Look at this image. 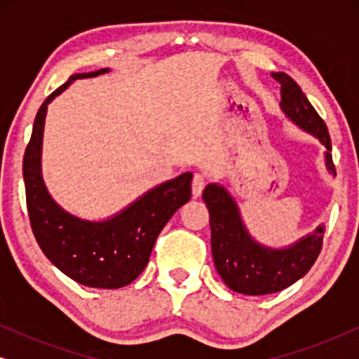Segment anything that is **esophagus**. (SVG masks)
<instances>
[{"instance_id": "1", "label": "esophagus", "mask_w": 359, "mask_h": 359, "mask_svg": "<svg viewBox=\"0 0 359 359\" xmlns=\"http://www.w3.org/2000/svg\"><path fill=\"white\" fill-rule=\"evenodd\" d=\"M205 176L203 173H194L193 176V183H191V188H193V194L194 198H198L203 193V189L205 188Z\"/></svg>"}]
</instances>
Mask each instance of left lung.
Listing matches in <instances>:
<instances>
[{
  "label": "left lung",
  "instance_id": "obj_1",
  "mask_svg": "<svg viewBox=\"0 0 359 359\" xmlns=\"http://www.w3.org/2000/svg\"><path fill=\"white\" fill-rule=\"evenodd\" d=\"M281 85V107L287 117L311 132L325 145L327 168L335 173L332 142L325 122L309 102L301 88L286 73H271ZM203 201L210 222V247L214 264L222 281L235 292L264 296L279 292L301 279L316 263L322 250L323 229L302 238L292 247L269 250L252 240L245 230L238 209L227 191L217 184L205 186Z\"/></svg>",
  "mask_w": 359,
  "mask_h": 359
}]
</instances>
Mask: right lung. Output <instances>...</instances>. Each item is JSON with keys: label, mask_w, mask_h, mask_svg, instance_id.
I'll list each match as a JSON object with an SVG mask.
<instances>
[{"label": "right lung", "mask_w": 359, "mask_h": 359, "mask_svg": "<svg viewBox=\"0 0 359 359\" xmlns=\"http://www.w3.org/2000/svg\"><path fill=\"white\" fill-rule=\"evenodd\" d=\"M107 70L78 73L57 88L39 109L24 151L22 175L31 229L39 247L63 274L88 287L117 289L130 284L149 263L155 240L181 205L191 199V173L156 186L116 217L88 222L53 203L41 176V145L47 104L73 80Z\"/></svg>", "instance_id": "add662e5"}]
</instances>
